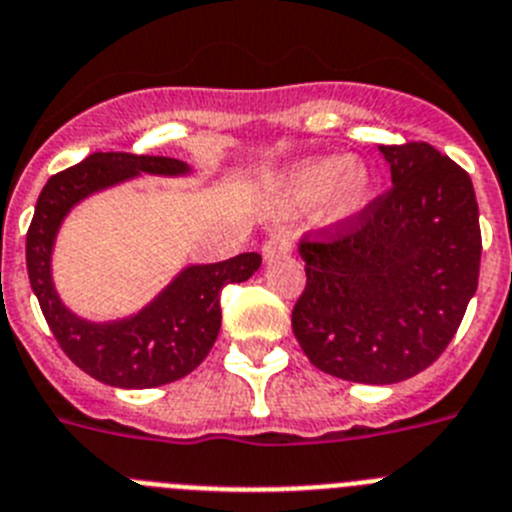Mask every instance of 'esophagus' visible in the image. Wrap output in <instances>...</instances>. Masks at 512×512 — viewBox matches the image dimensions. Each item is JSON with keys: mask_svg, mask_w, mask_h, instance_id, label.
Instances as JSON below:
<instances>
[{"mask_svg": "<svg viewBox=\"0 0 512 512\" xmlns=\"http://www.w3.org/2000/svg\"><path fill=\"white\" fill-rule=\"evenodd\" d=\"M290 252H293V237H290V234H275V237L267 239L265 247H262L265 262H273L278 260V257H288Z\"/></svg>", "mask_w": 512, "mask_h": 512, "instance_id": "obj_1", "label": "esophagus"}]
</instances>
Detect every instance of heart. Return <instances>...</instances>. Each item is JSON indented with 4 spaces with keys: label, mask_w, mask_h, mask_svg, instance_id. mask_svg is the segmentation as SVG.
<instances>
[{
    "label": "heart",
    "mask_w": 512,
    "mask_h": 512,
    "mask_svg": "<svg viewBox=\"0 0 512 512\" xmlns=\"http://www.w3.org/2000/svg\"><path fill=\"white\" fill-rule=\"evenodd\" d=\"M375 178L359 160L342 155L306 158L288 165L273 181V199L283 214L316 206L324 227L339 229L370 206Z\"/></svg>",
    "instance_id": "1"
}]
</instances>
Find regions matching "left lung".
Here are the masks:
<instances>
[{
    "label": "left lung",
    "instance_id": "8db88e82",
    "mask_svg": "<svg viewBox=\"0 0 512 512\" xmlns=\"http://www.w3.org/2000/svg\"><path fill=\"white\" fill-rule=\"evenodd\" d=\"M393 188L362 214L301 242L306 290L293 334L326 375L393 385L426 370L457 334L480 278L472 178L426 142L377 147Z\"/></svg>",
    "mask_w": 512,
    "mask_h": 512
}]
</instances>
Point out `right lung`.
<instances>
[{"label": "right lung", "mask_w": 512, "mask_h": 512, "mask_svg": "<svg viewBox=\"0 0 512 512\" xmlns=\"http://www.w3.org/2000/svg\"><path fill=\"white\" fill-rule=\"evenodd\" d=\"M193 168L160 155L94 153L73 168L55 173L35 204L27 229V275L43 316L73 365L94 380L124 390L158 388L181 380L214 347L222 306L219 296L229 283H245L262 257L242 252L224 262L183 265L140 311L122 319L91 321L63 303L53 280L55 239L66 216L94 193L140 176L186 178Z\"/></svg>", "instance_id": "1"}]
</instances>
